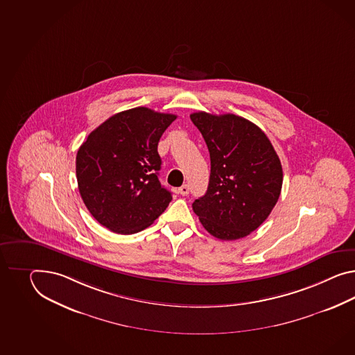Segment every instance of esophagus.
I'll use <instances>...</instances> for the list:
<instances>
[{
	"mask_svg": "<svg viewBox=\"0 0 355 355\" xmlns=\"http://www.w3.org/2000/svg\"><path fill=\"white\" fill-rule=\"evenodd\" d=\"M178 193H181L182 196H186L190 193V186L189 184H183L178 189Z\"/></svg>",
	"mask_w": 355,
	"mask_h": 355,
	"instance_id": "34e87169",
	"label": "esophagus"
}]
</instances>
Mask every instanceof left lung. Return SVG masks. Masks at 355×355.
<instances>
[{
	"label": "left lung",
	"mask_w": 355,
	"mask_h": 355,
	"mask_svg": "<svg viewBox=\"0 0 355 355\" xmlns=\"http://www.w3.org/2000/svg\"><path fill=\"white\" fill-rule=\"evenodd\" d=\"M210 154V178L192 209L219 240H237L255 231L275 208L284 173L266 133L234 114H191Z\"/></svg>",
	"instance_id": "1"
}]
</instances>
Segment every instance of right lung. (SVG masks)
<instances>
[{"label":"right lung","mask_w":355,"mask_h":355,"mask_svg":"<svg viewBox=\"0 0 355 355\" xmlns=\"http://www.w3.org/2000/svg\"><path fill=\"white\" fill-rule=\"evenodd\" d=\"M174 114L135 107L92 130L76 159L78 190L88 211L115 234H137L172 201L157 172V144Z\"/></svg>","instance_id":"obj_1"}]
</instances>
